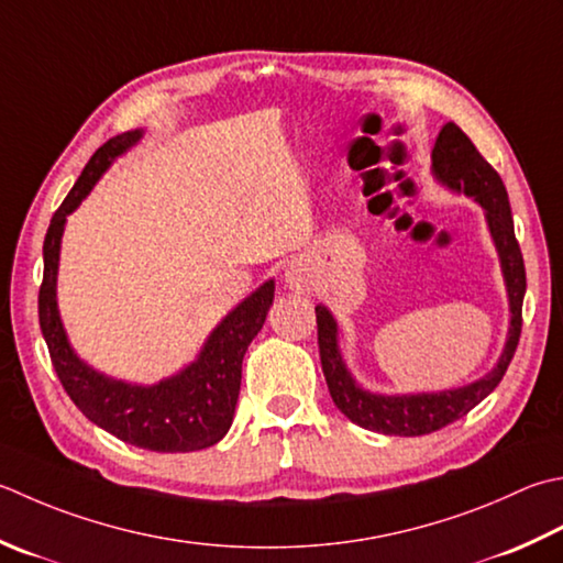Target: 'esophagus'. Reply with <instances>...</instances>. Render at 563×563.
<instances>
[{
  "instance_id": "obj_1",
  "label": "esophagus",
  "mask_w": 563,
  "mask_h": 563,
  "mask_svg": "<svg viewBox=\"0 0 563 563\" xmlns=\"http://www.w3.org/2000/svg\"><path fill=\"white\" fill-rule=\"evenodd\" d=\"M285 283L290 285L295 292H310L312 290V278L307 273L302 261H292L288 271H285Z\"/></svg>"
}]
</instances>
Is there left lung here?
I'll return each mask as SVG.
<instances>
[{"label":"left lung","instance_id":"8db88e82","mask_svg":"<svg viewBox=\"0 0 563 563\" xmlns=\"http://www.w3.org/2000/svg\"><path fill=\"white\" fill-rule=\"evenodd\" d=\"M434 178L449 190L473 197L486 209L488 229L500 256V268L505 288L510 297V332L505 349L495 363V368L481 380L464 385V388L420 395H378L363 390L346 371L336 344V322L327 307L317 305V341L322 371L334 405L351 422L363 429L395 437H422L432 434L451 422L468 415L481 400L498 388L505 371L515 356L517 341L522 332V300L527 290V275L520 244L515 239V224L510 212L508 190L500 180L498 170L481 156L473 141L461 131L454 121L442 126L432 151Z\"/></svg>","mask_w":563,"mask_h":563}]
</instances>
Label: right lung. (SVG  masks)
<instances>
[{
    "label": "right lung",
    "mask_w": 563,
    "mask_h": 563,
    "mask_svg": "<svg viewBox=\"0 0 563 563\" xmlns=\"http://www.w3.org/2000/svg\"><path fill=\"white\" fill-rule=\"evenodd\" d=\"M139 139L141 131L136 129L99 146L68 197L55 209L46 241H43L38 322L48 344L53 368L58 373L65 393L70 395V400L87 420L126 444L163 451V454H178V451L212 446L229 432L241 388V361H244L253 336L266 322L275 283H263L236 310H231L222 324L209 334L195 363L183 368L178 376L156 385L114 380L77 358L68 336H65L58 302H55L65 219L90 195L112 161L134 146Z\"/></svg>",
    "instance_id": "right-lung-1"
}]
</instances>
